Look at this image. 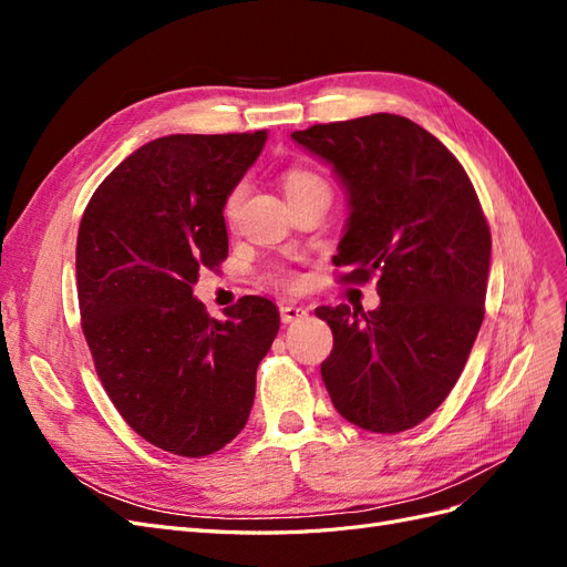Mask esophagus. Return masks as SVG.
I'll return each instance as SVG.
<instances>
[{"label":"esophagus","instance_id":"34e87169","mask_svg":"<svg viewBox=\"0 0 567 567\" xmlns=\"http://www.w3.org/2000/svg\"><path fill=\"white\" fill-rule=\"evenodd\" d=\"M279 312H281V321L284 323H296V321L307 317L305 307H298V305H281Z\"/></svg>","mask_w":567,"mask_h":567}]
</instances>
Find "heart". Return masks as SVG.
<instances>
[{
  "mask_svg": "<svg viewBox=\"0 0 567 567\" xmlns=\"http://www.w3.org/2000/svg\"><path fill=\"white\" fill-rule=\"evenodd\" d=\"M281 184H284L286 198H293L298 194L312 192V188L326 186L317 175L307 173V169H300V167L286 169L284 177H281ZM241 198H244V186H234L231 192H229V196L225 198V208H221V215H225L227 221H234V217L238 213V205H241Z\"/></svg>",
  "mask_w": 567,
  "mask_h": 567,
  "instance_id": "1",
  "label": "heart"
}]
</instances>
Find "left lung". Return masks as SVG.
<instances>
[{"label":"left lung","instance_id":"left-lung-1","mask_svg":"<svg viewBox=\"0 0 567 567\" xmlns=\"http://www.w3.org/2000/svg\"><path fill=\"white\" fill-rule=\"evenodd\" d=\"M293 142L333 167L348 225L333 257L379 277L381 305L317 307L333 350L321 379L342 419L402 433L444 402L485 317L492 236L466 169L440 140L392 113L312 125Z\"/></svg>","mask_w":567,"mask_h":567}]
</instances>
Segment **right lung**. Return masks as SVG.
<instances>
[{"label": "right lung", "mask_w": 567, "mask_h": 567, "mask_svg": "<svg viewBox=\"0 0 567 567\" xmlns=\"http://www.w3.org/2000/svg\"><path fill=\"white\" fill-rule=\"evenodd\" d=\"M265 142L267 130L153 140L80 221L78 300L101 385L134 433L177 456H208L244 431L279 333L267 298H241L221 321L194 298L198 271L229 252L221 208Z\"/></svg>", "instance_id": "add662e5"}]
</instances>
